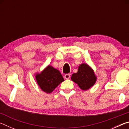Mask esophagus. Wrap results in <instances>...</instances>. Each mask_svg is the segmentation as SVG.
Masks as SVG:
<instances>
[{"label": "esophagus", "instance_id": "obj_1", "mask_svg": "<svg viewBox=\"0 0 129 129\" xmlns=\"http://www.w3.org/2000/svg\"><path fill=\"white\" fill-rule=\"evenodd\" d=\"M70 76H71L70 74H66V75L64 76V78H65V79H69V78H70Z\"/></svg>", "mask_w": 129, "mask_h": 129}]
</instances>
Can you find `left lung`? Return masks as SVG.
<instances>
[{
  "instance_id": "8db88e82",
  "label": "left lung",
  "mask_w": 129,
  "mask_h": 129,
  "mask_svg": "<svg viewBox=\"0 0 129 129\" xmlns=\"http://www.w3.org/2000/svg\"><path fill=\"white\" fill-rule=\"evenodd\" d=\"M71 80L78 84L82 90H86L94 85L97 77L93 70L88 64H82L78 67L77 72L72 76Z\"/></svg>"
}]
</instances>
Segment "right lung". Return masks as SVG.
Here are the masks:
<instances>
[{"label":"right lung","mask_w":129,"mask_h":129,"mask_svg":"<svg viewBox=\"0 0 129 129\" xmlns=\"http://www.w3.org/2000/svg\"><path fill=\"white\" fill-rule=\"evenodd\" d=\"M36 79L40 88L47 93L52 92L64 80L60 72L50 65L41 73L36 74Z\"/></svg>","instance_id":"add662e5"}]
</instances>
